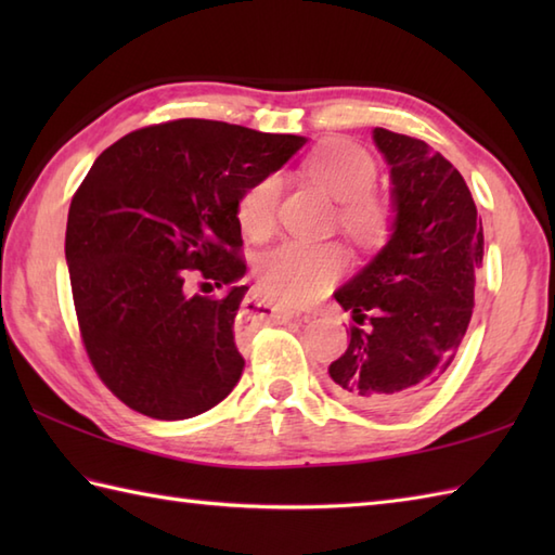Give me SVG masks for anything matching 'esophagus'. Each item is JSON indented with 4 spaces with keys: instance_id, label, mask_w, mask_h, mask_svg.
<instances>
[{
    "instance_id": "obj_1",
    "label": "esophagus",
    "mask_w": 555,
    "mask_h": 555,
    "mask_svg": "<svg viewBox=\"0 0 555 555\" xmlns=\"http://www.w3.org/2000/svg\"><path fill=\"white\" fill-rule=\"evenodd\" d=\"M257 308H264V312L269 314V317H276V320H291L293 317V312L291 310H284V308H279V305H271V302H257Z\"/></svg>"
}]
</instances>
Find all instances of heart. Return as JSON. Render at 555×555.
I'll return each mask as SVG.
<instances>
[{
    "mask_svg": "<svg viewBox=\"0 0 555 555\" xmlns=\"http://www.w3.org/2000/svg\"><path fill=\"white\" fill-rule=\"evenodd\" d=\"M310 179L340 203V227L356 241H376L386 231L388 211L370 195L376 181V162L367 150L348 140H328L305 162ZM279 173H269L241 195L238 221L250 238H267L276 227L281 197ZM340 253L334 245L298 241L271 247L257 259V281L269 298L284 305H305L334 284L340 271Z\"/></svg>",
    "mask_w": 555,
    "mask_h": 555,
    "instance_id": "heart-1",
    "label": "heart"
}]
</instances>
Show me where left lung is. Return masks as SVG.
Masks as SVG:
<instances>
[{"label": "left lung", "mask_w": 555, "mask_h": 555, "mask_svg": "<svg viewBox=\"0 0 555 555\" xmlns=\"http://www.w3.org/2000/svg\"><path fill=\"white\" fill-rule=\"evenodd\" d=\"M391 181L388 238L334 298L352 322L328 384L370 410L410 405L451 367L475 308L485 233L473 193L424 140L374 128Z\"/></svg>", "instance_id": "obj_1"}]
</instances>
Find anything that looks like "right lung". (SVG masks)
I'll list each match as a JSON object with an SVG mask.
<instances>
[{"instance_id": "obj_1", "label": "right lung", "mask_w": 555, "mask_h": 555, "mask_svg": "<svg viewBox=\"0 0 555 555\" xmlns=\"http://www.w3.org/2000/svg\"><path fill=\"white\" fill-rule=\"evenodd\" d=\"M305 143L179 119L124 135L92 164L70 199L66 264L88 358L128 408L188 420L238 384V203ZM185 268L230 291L217 301L188 294Z\"/></svg>"}]
</instances>
